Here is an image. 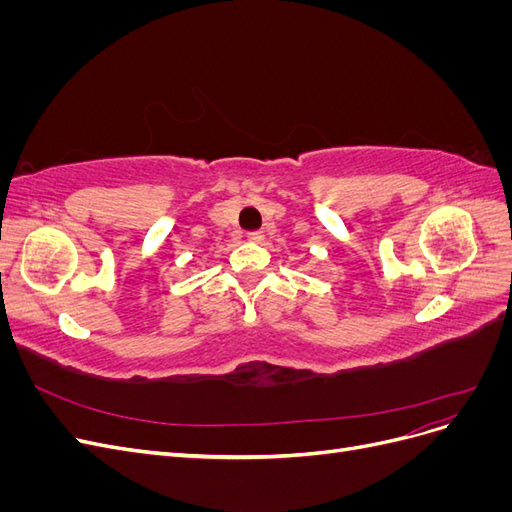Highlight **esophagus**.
Wrapping results in <instances>:
<instances>
[{
	"instance_id": "34e87169",
	"label": "esophagus",
	"mask_w": 512,
	"mask_h": 512,
	"mask_svg": "<svg viewBox=\"0 0 512 512\" xmlns=\"http://www.w3.org/2000/svg\"><path fill=\"white\" fill-rule=\"evenodd\" d=\"M262 239H265V235H262V232H258V230L247 232V241H250V243H260Z\"/></svg>"
}]
</instances>
